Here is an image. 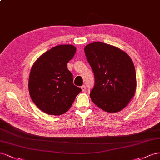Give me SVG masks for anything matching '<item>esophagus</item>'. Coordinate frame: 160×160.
Masks as SVG:
<instances>
[{
	"instance_id": "esophagus-1",
	"label": "esophagus",
	"mask_w": 160,
	"mask_h": 160,
	"mask_svg": "<svg viewBox=\"0 0 160 160\" xmlns=\"http://www.w3.org/2000/svg\"><path fill=\"white\" fill-rule=\"evenodd\" d=\"M81 89H82V92H86V86L85 85H82L81 86Z\"/></svg>"
}]
</instances>
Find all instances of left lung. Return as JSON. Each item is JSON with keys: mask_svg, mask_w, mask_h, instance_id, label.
<instances>
[{"mask_svg": "<svg viewBox=\"0 0 160 160\" xmlns=\"http://www.w3.org/2000/svg\"><path fill=\"white\" fill-rule=\"evenodd\" d=\"M84 53L94 75L90 94L93 102L108 112L121 111L136 89L135 70L131 58L120 49L102 42L87 45Z\"/></svg>", "mask_w": 160, "mask_h": 160, "instance_id": "8db88e82", "label": "left lung"}]
</instances>
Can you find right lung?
<instances>
[{
    "label": "right lung",
    "instance_id": "add662e5",
    "mask_svg": "<svg viewBox=\"0 0 160 160\" xmlns=\"http://www.w3.org/2000/svg\"><path fill=\"white\" fill-rule=\"evenodd\" d=\"M76 52L74 45H58L41 56L32 67L29 94L44 112L51 115L65 113L82 91L73 83V75L67 68Z\"/></svg>",
    "mask_w": 160,
    "mask_h": 160
}]
</instances>
